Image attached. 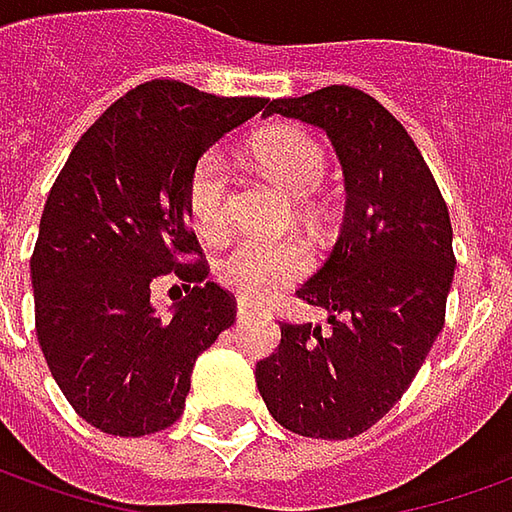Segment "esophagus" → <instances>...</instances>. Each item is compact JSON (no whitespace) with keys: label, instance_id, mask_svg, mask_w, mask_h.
Wrapping results in <instances>:
<instances>
[{"label":"esophagus","instance_id":"esophagus-1","mask_svg":"<svg viewBox=\"0 0 512 512\" xmlns=\"http://www.w3.org/2000/svg\"><path fill=\"white\" fill-rule=\"evenodd\" d=\"M262 315V312H259V309H253V306H250V303H236V320H239V323H248V320H256V317Z\"/></svg>","mask_w":512,"mask_h":512}]
</instances>
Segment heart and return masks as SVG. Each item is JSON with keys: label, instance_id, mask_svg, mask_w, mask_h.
Listing matches in <instances>:
<instances>
[{"label": "heart", "instance_id": "1", "mask_svg": "<svg viewBox=\"0 0 512 512\" xmlns=\"http://www.w3.org/2000/svg\"><path fill=\"white\" fill-rule=\"evenodd\" d=\"M253 158L273 181L298 200H309L326 181L323 147L298 128L264 130L253 142ZM231 200V167L222 150H206L195 161L186 183V206L197 234L206 239L228 228ZM309 267L306 250L298 242H262L236 239L217 262L222 287L234 290L245 301H264L281 287L301 278Z\"/></svg>", "mask_w": 512, "mask_h": 512}]
</instances>
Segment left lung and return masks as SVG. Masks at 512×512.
I'll use <instances>...</instances> for the list:
<instances>
[{
	"label": "left lung",
	"mask_w": 512,
	"mask_h": 512,
	"mask_svg": "<svg viewBox=\"0 0 512 512\" xmlns=\"http://www.w3.org/2000/svg\"><path fill=\"white\" fill-rule=\"evenodd\" d=\"M273 114L329 136L345 217L331 256L298 290L329 312V331L281 323L256 387L295 435L357 438L404 396L443 329L457 264L449 209L410 133L365 91L320 88L273 100L264 116Z\"/></svg>",
	"instance_id": "obj_1"
}]
</instances>
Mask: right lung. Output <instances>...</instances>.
I'll return each mask as SVG.
<instances>
[{
    "label": "right lung",
    "instance_id": "right-lung-1",
    "mask_svg": "<svg viewBox=\"0 0 512 512\" xmlns=\"http://www.w3.org/2000/svg\"><path fill=\"white\" fill-rule=\"evenodd\" d=\"M264 97H214L153 80L80 136L47 197L30 276L52 379L100 432L142 438L181 418L195 359L234 326V295L206 281L189 228L195 161ZM175 272L190 295L158 316L149 284Z\"/></svg>",
    "mask_w": 512,
    "mask_h": 512
}]
</instances>
